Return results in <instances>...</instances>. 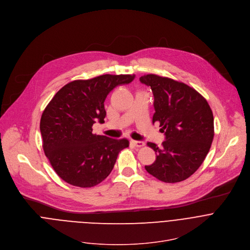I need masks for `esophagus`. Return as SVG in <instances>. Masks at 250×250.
<instances>
[{"label":"esophagus","instance_id":"esophagus-1","mask_svg":"<svg viewBox=\"0 0 250 250\" xmlns=\"http://www.w3.org/2000/svg\"><path fill=\"white\" fill-rule=\"evenodd\" d=\"M130 143H131V145H133L134 147H136V148H140V147H143L144 146V142L143 141H136V140H131L130 141Z\"/></svg>","mask_w":250,"mask_h":250}]
</instances>
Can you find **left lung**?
I'll return each mask as SVG.
<instances>
[{"label":"left lung","mask_w":250,"mask_h":250,"mask_svg":"<svg viewBox=\"0 0 250 250\" xmlns=\"http://www.w3.org/2000/svg\"><path fill=\"white\" fill-rule=\"evenodd\" d=\"M140 82L154 95L153 123L159 122L166 141L162 147L148 142L156 161L145 169L166 183L181 182L194 174L209 152L213 136V114L207 99L184 83L155 74Z\"/></svg>","instance_id":"left-lung-1"}]
</instances>
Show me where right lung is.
Segmentation results:
<instances>
[{"label": "right lung", "instance_id": "obj_1", "mask_svg": "<svg viewBox=\"0 0 250 250\" xmlns=\"http://www.w3.org/2000/svg\"><path fill=\"white\" fill-rule=\"evenodd\" d=\"M134 75H102L65 84L42 112L40 130L43 152L57 175L70 185L90 188L112 171L127 139L92 133L95 121L104 123V101L117 85Z\"/></svg>", "mask_w": 250, "mask_h": 250}]
</instances>
